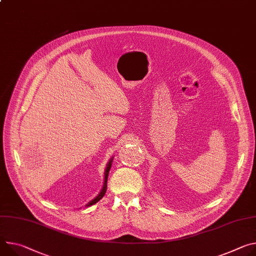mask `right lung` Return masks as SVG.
Listing matches in <instances>:
<instances>
[{"label": "right lung", "instance_id": "1", "mask_svg": "<svg viewBox=\"0 0 256 256\" xmlns=\"http://www.w3.org/2000/svg\"><path fill=\"white\" fill-rule=\"evenodd\" d=\"M112 161H113V158H111V159L109 160L108 164H107V166H106V170H105V176H104V184H103V188H102L101 192L99 193V195H98L96 198H94V199H92V201H90V202L86 204V206H90V205H92V204L97 203V202H98L99 200H101V199L103 198V196L105 195L106 190H107V180H108V174H109V170H110L111 166H112Z\"/></svg>", "mask_w": 256, "mask_h": 256}]
</instances>
